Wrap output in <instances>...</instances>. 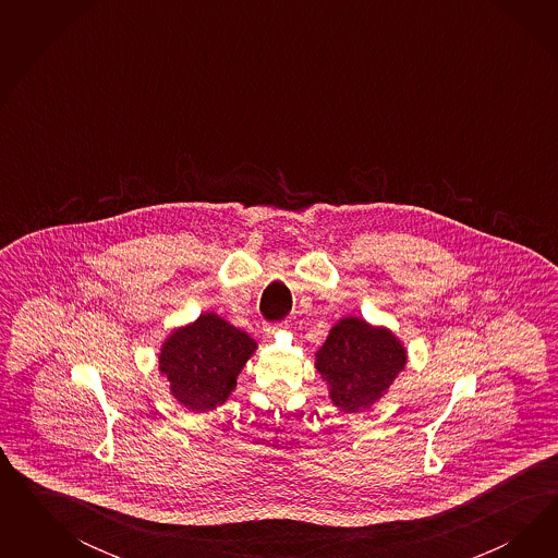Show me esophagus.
Segmentation results:
<instances>
[{
	"mask_svg": "<svg viewBox=\"0 0 558 558\" xmlns=\"http://www.w3.org/2000/svg\"><path fill=\"white\" fill-rule=\"evenodd\" d=\"M278 329H280V325H276V323H264V331H266L270 338Z\"/></svg>",
	"mask_w": 558,
	"mask_h": 558,
	"instance_id": "1",
	"label": "esophagus"
}]
</instances>
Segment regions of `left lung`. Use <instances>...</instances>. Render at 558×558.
Listing matches in <instances>:
<instances>
[{"mask_svg":"<svg viewBox=\"0 0 558 558\" xmlns=\"http://www.w3.org/2000/svg\"><path fill=\"white\" fill-rule=\"evenodd\" d=\"M315 357L331 401L348 413L376 403L407 362L403 345L390 331L355 317L341 319Z\"/></svg>","mask_w":558,"mask_h":558,"instance_id":"8db88e82","label":"left lung"}]
</instances>
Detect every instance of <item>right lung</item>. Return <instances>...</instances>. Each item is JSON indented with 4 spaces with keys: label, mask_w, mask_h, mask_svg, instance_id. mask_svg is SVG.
Here are the masks:
<instances>
[{
    "label": "right lung",
    "mask_w": 558,
    "mask_h": 558,
    "mask_svg": "<svg viewBox=\"0 0 558 558\" xmlns=\"http://www.w3.org/2000/svg\"><path fill=\"white\" fill-rule=\"evenodd\" d=\"M255 348L245 331L206 313L169 336L159 368L168 376L171 395L190 411L204 413L227 401Z\"/></svg>",
    "instance_id": "right-lung-1"
}]
</instances>
